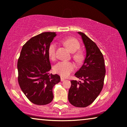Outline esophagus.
Masks as SVG:
<instances>
[{"instance_id": "obj_1", "label": "esophagus", "mask_w": 127, "mask_h": 127, "mask_svg": "<svg viewBox=\"0 0 127 127\" xmlns=\"http://www.w3.org/2000/svg\"><path fill=\"white\" fill-rule=\"evenodd\" d=\"M65 79H64V78H63V77H61V81H64V80H65Z\"/></svg>"}]
</instances>
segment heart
<instances>
[{
	"label": "heart",
	"mask_w": 127,
	"mask_h": 127,
	"mask_svg": "<svg viewBox=\"0 0 127 127\" xmlns=\"http://www.w3.org/2000/svg\"><path fill=\"white\" fill-rule=\"evenodd\" d=\"M62 43L66 47L71 53H73V57L76 61H80L82 59L83 55L80 51H77L79 49L80 44L77 39L74 38H67L62 40ZM57 45L54 43H52L48 47V53L50 58L52 60L56 58ZM76 68L75 64L72 62L61 61L54 66V70L56 73L60 74L62 77H67Z\"/></svg>",
	"instance_id": "1"
}]
</instances>
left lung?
Wrapping results in <instances>:
<instances>
[{
	"label": "left lung",
	"instance_id": "1",
	"mask_svg": "<svg viewBox=\"0 0 127 127\" xmlns=\"http://www.w3.org/2000/svg\"><path fill=\"white\" fill-rule=\"evenodd\" d=\"M86 50L84 63L74 74L83 82L71 80L68 99L74 106L85 107L94 101L103 87L106 69L103 56L96 44L84 33L79 32Z\"/></svg>",
	"mask_w": 127,
	"mask_h": 127
}]
</instances>
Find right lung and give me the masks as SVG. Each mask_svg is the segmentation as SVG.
Segmentation results:
<instances>
[{
    "instance_id": "1",
    "label": "right lung",
    "mask_w": 127,
    "mask_h": 127,
    "mask_svg": "<svg viewBox=\"0 0 127 127\" xmlns=\"http://www.w3.org/2000/svg\"><path fill=\"white\" fill-rule=\"evenodd\" d=\"M55 32H43L29 40L22 47L17 62L18 81L27 98L33 103L45 105L53 99V87L61 81L51 69L48 47Z\"/></svg>"
}]
</instances>
